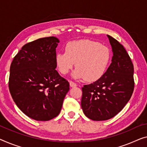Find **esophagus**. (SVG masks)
I'll list each match as a JSON object with an SVG mask.
<instances>
[{
	"mask_svg": "<svg viewBox=\"0 0 147 147\" xmlns=\"http://www.w3.org/2000/svg\"><path fill=\"white\" fill-rule=\"evenodd\" d=\"M69 83H70V86L72 87V88H74V87L77 86V84H76L75 82H73V81H70Z\"/></svg>",
	"mask_w": 147,
	"mask_h": 147,
	"instance_id": "obj_1",
	"label": "esophagus"
}]
</instances>
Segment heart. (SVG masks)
<instances>
[{"label": "heart", "mask_w": 147, "mask_h": 147, "mask_svg": "<svg viewBox=\"0 0 147 147\" xmlns=\"http://www.w3.org/2000/svg\"><path fill=\"white\" fill-rule=\"evenodd\" d=\"M111 51L106 45L88 39L69 42L65 52H59L55 61L59 71L67 74L74 67L73 76L76 79L86 78L87 81L98 80L107 71L111 60Z\"/></svg>", "instance_id": "1"}]
</instances>
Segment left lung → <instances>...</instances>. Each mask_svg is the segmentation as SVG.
<instances>
[{
	"mask_svg": "<svg viewBox=\"0 0 147 147\" xmlns=\"http://www.w3.org/2000/svg\"><path fill=\"white\" fill-rule=\"evenodd\" d=\"M108 37L113 51L111 63L100 79L82 87L81 107L94 121L114 117L124 108L134 90V68L129 54L119 41Z\"/></svg>",
	"mask_w": 147,
	"mask_h": 147,
	"instance_id": "obj_1",
	"label": "left lung"
}]
</instances>
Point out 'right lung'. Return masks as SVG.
<instances>
[{"label": "right lung", "instance_id": "add662e5", "mask_svg": "<svg viewBox=\"0 0 147 147\" xmlns=\"http://www.w3.org/2000/svg\"><path fill=\"white\" fill-rule=\"evenodd\" d=\"M59 40L47 37L28 43L14 57L10 69V94L18 108L36 121L59 114L69 83L56 71Z\"/></svg>", "mask_w": 147, "mask_h": 147}]
</instances>
